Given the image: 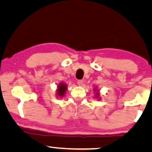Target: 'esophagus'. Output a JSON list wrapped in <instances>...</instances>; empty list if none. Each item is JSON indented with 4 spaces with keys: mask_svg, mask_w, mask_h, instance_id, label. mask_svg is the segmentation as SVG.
<instances>
[{
    "mask_svg": "<svg viewBox=\"0 0 152 152\" xmlns=\"http://www.w3.org/2000/svg\"><path fill=\"white\" fill-rule=\"evenodd\" d=\"M77 83H78V86H82L83 85V80H78Z\"/></svg>",
    "mask_w": 152,
    "mask_h": 152,
    "instance_id": "1",
    "label": "esophagus"
}]
</instances>
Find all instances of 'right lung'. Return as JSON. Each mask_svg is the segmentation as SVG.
Returning a JSON list of instances; mask_svg holds the SVG:
<instances>
[{
  "label": "right lung",
  "mask_w": 152,
  "mask_h": 152,
  "mask_svg": "<svg viewBox=\"0 0 152 152\" xmlns=\"http://www.w3.org/2000/svg\"><path fill=\"white\" fill-rule=\"evenodd\" d=\"M66 90V86L65 84H60L58 86V95H59L60 96H64V94L65 93V91Z\"/></svg>",
  "instance_id": "obj_1"
}]
</instances>
